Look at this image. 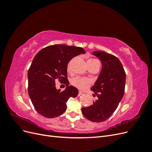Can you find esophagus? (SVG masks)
<instances>
[{
    "label": "esophagus",
    "mask_w": 152,
    "mask_h": 152,
    "mask_svg": "<svg viewBox=\"0 0 152 152\" xmlns=\"http://www.w3.org/2000/svg\"><path fill=\"white\" fill-rule=\"evenodd\" d=\"M84 93H82V92H80V91H79V94H78V96H81L82 94H83Z\"/></svg>",
    "instance_id": "obj_1"
}]
</instances>
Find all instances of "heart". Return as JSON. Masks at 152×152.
Returning a JSON list of instances; mask_svg holds the SVG:
<instances>
[{
  "mask_svg": "<svg viewBox=\"0 0 152 152\" xmlns=\"http://www.w3.org/2000/svg\"><path fill=\"white\" fill-rule=\"evenodd\" d=\"M99 61L96 59H89L87 60V65H92L96 63H98ZM67 71L68 72H70L71 71V62H69L67 65ZM91 80L86 77H77L73 79L71 81L72 86H74L78 89L80 91H85L87 89L90 87L91 84Z\"/></svg>",
  "mask_w": 152,
  "mask_h": 152,
  "instance_id": "b5f03b06",
  "label": "heart"
}]
</instances>
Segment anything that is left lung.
Here are the masks:
<instances>
[{
    "label": "left lung",
    "instance_id": "8db88e82",
    "mask_svg": "<svg viewBox=\"0 0 152 152\" xmlns=\"http://www.w3.org/2000/svg\"><path fill=\"white\" fill-rule=\"evenodd\" d=\"M93 54L102 63V71L91 88L98 99L90 107L82 108V112L88 120L101 122L110 117L122 99L126 75L121 62L116 56L98 50L93 52Z\"/></svg>",
    "mask_w": 152,
    "mask_h": 152
}]
</instances>
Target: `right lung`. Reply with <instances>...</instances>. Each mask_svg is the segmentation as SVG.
<instances>
[{
    "label": "right lung",
    "instance_id": "right-lung-1",
    "mask_svg": "<svg viewBox=\"0 0 152 152\" xmlns=\"http://www.w3.org/2000/svg\"><path fill=\"white\" fill-rule=\"evenodd\" d=\"M85 53L82 48L56 44L43 48L35 55L28 72V91L41 115L50 118L60 115L66 109L68 99L78 95L76 87L68 86L67 65L73 58ZM56 80L66 85L65 90L56 88Z\"/></svg>",
    "mask_w": 152,
    "mask_h": 152
}]
</instances>
